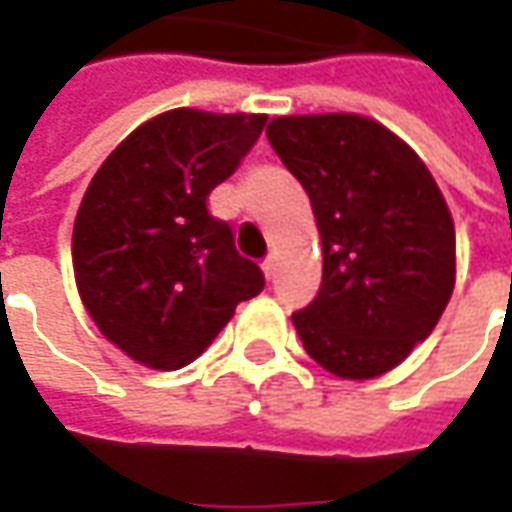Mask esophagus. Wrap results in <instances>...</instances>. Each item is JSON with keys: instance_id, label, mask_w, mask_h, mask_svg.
<instances>
[{"instance_id": "1", "label": "esophagus", "mask_w": 512, "mask_h": 512, "mask_svg": "<svg viewBox=\"0 0 512 512\" xmlns=\"http://www.w3.org/2000/svg\"><path fill=\"white\" fill-rule=\"evenodd\" d=\"M263 272H266V277L272 280L274 272H277V260H274V255H269L266 260H263Z\"/></svg>"}]
</instances>
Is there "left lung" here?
I'll list each match as a JSON object with an SVG mask.
<instances>
[{
  "label": "left lung",
  "mask_w": 512,
  "mask_h": 512,
  "mask_svg": "<svg viewBox=\"0 0 512 512\" xmlns=\"http://www.w3.org/2000/svg\"><path fill=\"white\" fill-rule=\"evenodd\" d=\"M309 195L323 283L291 320L309 357L345 379L391 371L439 323L456 280V232L428 167L382 124L286 115L266 130Z\"/></svg>",
  "instance_id": "left-lung-1"
}]
</instances>
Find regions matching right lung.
<instances>
[{"mask_svg": "<svg viewBox=\"0 0 512 512\" xmlns=\"http://www.w3.org/2000/svg\"><path fill=\"white\" fill-rule=\"evenodd\" d=\"M266 115L169 110L101 164L73 226V269L101 334L150 368H181L263 291L232 226L209 212Z\"/></svg>", "mask_w": 512, "mask_h": 512, "instance_id": "1", "label": "right lung"}]
</instances>
